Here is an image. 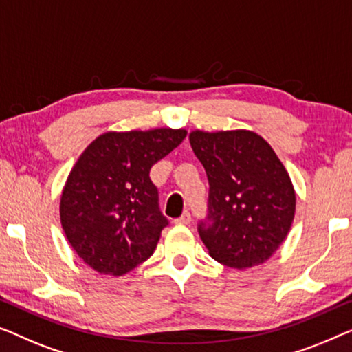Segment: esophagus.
<instances>
[{"mask_svg":"<svg viewBox=\"0 0 352 352\" xmlns=\"http://www.w3.org/2000/svg\"><path fill=\"white\" fill-rule=\"evenodd\" d=\"M191 221V215L188 214V212H183L182 217H178V219L175 220L177 225H190Z\"/></svg>","mask_w":352,"mask_h":352,"instance_id":"obj_1","label":"esophagus"}]
</instances>
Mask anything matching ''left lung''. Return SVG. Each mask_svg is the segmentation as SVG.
<instances>
[{
    "label": "left lung",
    "mask_w": 352,
    "mask_h": 352,
    "mask_svg": "<svg viewBox=\"0 0 352 352\" xmlns=\"http://www.w3.org/2000/svg\"><path fill=\"white\" fill-rule=\"evenodd\" d=\"M209 178V223L199 236L212 258L234 270L268 261L289 234L296 197L290 175L263 137L247 129L190 132Z\"/></svg>",
    "instance_id": "left-lung-1"
}]
</instances>
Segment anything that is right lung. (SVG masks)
<instances>
[{"label": "right lung", "mask_w": 352, "mask_h": 352, "mask_svg": "<svg viewBox=\"0 0 352 352\" xmlns=\"http://www.w3.org/2000/svg\"><path fill=\"white\" fill-rule=\"evenodd\" d=\"M185 137V129L170 127L110 131L78 157L62 190L60 223L94 271L124 276L153 255L167 220L150 169Z\"/></svg>", "instance_id": "obj_1"}]
</instances>
